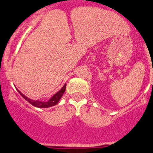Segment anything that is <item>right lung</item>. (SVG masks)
<instances>
[{
    "mask_svg": "<svg viewBox=\"0 0 153 153\" xmlns=\"http://www.w3.org/2000/svg\"><path fill=\"white\" fill-rule=\"evenodd\" d=\"M65 88H66V84L63 85L62 88L59 90L56 94H55L51 99L49 100L48 101H46V102H44V101H40V100H33L30 99V98L27 97L26 96H25L23 94L20 92V91H18V92L20 94L21 96L25 100L28 101L30 104H31L32 105L35 107H38V108H48V107H51V106H53V105H56L58 103V102L59 101V100L61 99V97H62L63 94L65 93Z\"/></svg>",
    "mask_w": 153,
    "mask_h": 153,
    "instance_id": "right-lung-1",
    "label": "right lung"
}]
</instances>
